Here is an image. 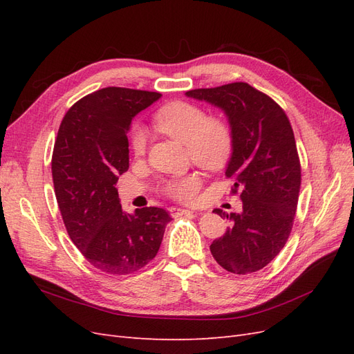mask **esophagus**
I'll return each mask as SVG.
<instances>
[{
  "mask_svg": "<svg viewBox=\"0 0 354 354\" xmlns=\"http://www.w3.org/2000/svg\"><path fill=\"white\" fill-rule=\"evenodd\" d=\"M169 214L173 217H178V216H183V214H189V212H192L190 209H186V208H178V207H171L169 209Z\"/></svg>",
  "mask_w": 354,
  "mask_h": 354,
  "instance_id": "obj_1",
  "label": "esophagus"
}]
</instances>
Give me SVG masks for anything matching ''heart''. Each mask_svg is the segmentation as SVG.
Segmentation results:
<instances>
[{"instance_id": "obj_1", "label": "heart", "mask_w": 354, "mask_h": 354, "mask_svg": "<svg viewBox=\"0 0 354 354\" xmlns=\"http://www.w3.org/2000/svg\"><path fill=\"white\" fill-rule=\"evenodd\" d=\"M155 124L160 131L187 145L189 153L196 164L205 168H218L230 156L232 131L226 122L217 118H208L199 106L176 102L164 106L155 115ZM136 155H143L146 149V131L136 127L131 137ZM201 186L198 174H186L169 180L165 192L176 199L190 201Z\"/></svg>"}]
</instances>
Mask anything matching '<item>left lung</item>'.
Here are the masks:
<instances>
[{"label": "left lung", "mask_w": 354, "mask_h": 354, "mask_svg": "<svg viewBox=\"0 0 354 354\" xmlns=\"http://www.w3.org/2000/svg\"><path fill=\"white\" fill-rule=\"evenodd\" d=\"M186 97L218 108L232 131L226 177L241 192L242 211L224 214L230 226L209 250L230 273L263 269L285 246L292 229L301 168L291 124L269 95L246 82L198 88Z\"/></svg>", "instance_id": "left-lung-1"}]
</instances>
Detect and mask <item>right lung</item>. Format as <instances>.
Here are the masks:
<instances>
[{
	"label": "right lung",
	"mask_w": 354,
	"mask_h": 354,
	"mask_svg": "<svg viewBox=\"0 0 354 354\" xmlns=\"http://www.w3.org/2000/svg\"><path fill=\"white\" fill-rule=\"evenodd\" d=\"M159 93L108 87L75 103L60 124L53 183L72 242L95 269L130 274L155 259L171 221L164 208L128 214L115 187L128 169L131 121Z\"/></svg>",
	"instance_id": "1"
}]
</instances>
